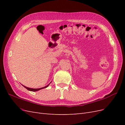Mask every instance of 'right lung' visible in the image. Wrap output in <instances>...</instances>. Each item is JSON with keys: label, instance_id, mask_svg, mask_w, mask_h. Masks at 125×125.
I'll use <instances>...</instances> for the list:
<instances>
[{"label": "right lung", "instance_id": "add662e5", "mask_svg": "<svg viewBox=\"0 0 125 125\" xmlns=\"http://www.w3.org/2000/svg\"><path fill=\"white\" fill-rule=\"evenodd\" d=\"M50 84H48L47 85H46V86H44V87H43V88H39V89H33V88H28V87H26V86H24L23 85H23L24 88H25V89H27L28 90H29V91H33V92H35V91H39V90H41V89H44V88H47V87H48V85H50Z\"/></svg>", "mask_w": 125, "mask_h": 125}]
</instances>
